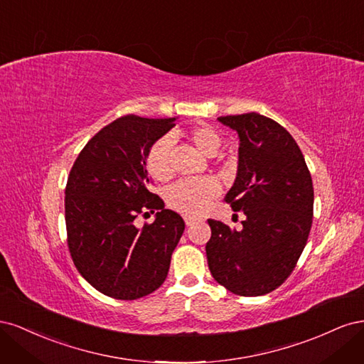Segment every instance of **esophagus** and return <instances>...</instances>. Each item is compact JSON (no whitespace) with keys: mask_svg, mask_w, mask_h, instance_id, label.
<instances>
[{"mask_svg":"<svg viewBox=\"0 0 364 364\" xmlns=\"http://www.w3.org/2000/svg\"><path fill=\"white\" fill-rule=\"evenodd\" d=\"M183 218H185V223H186V226H191V225H194V222H196V220H194L193 217H188V215H185Z\"/></svg>","mask_w":364,"mask_h":364,"instance_id":"34e87169","label":"esophagus"}]
</instances>
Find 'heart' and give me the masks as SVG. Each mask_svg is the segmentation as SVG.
<instances>
[{"instance_id": "1", "label": "heart", "mask_w": 364, "mask_h": 364, "mask_svg": "<svg viewBox=\"0 0 364 364\" xmlns=\"http://www.w3.org/2000/svg\"><path fill=\"white\" fill-rule=\"evenodd\" d=\"M194 147L206 156H215L222 147V136L213 126L202 124L194 127L188 134ZM173 136L165 135L153 144L147 153V168L159 182L168 181L173 176L171 165ZM220 193V185L214 179L181 181L168 190V205L188 217H197L206 211V208Z\"/></svg>"}]
</instances>
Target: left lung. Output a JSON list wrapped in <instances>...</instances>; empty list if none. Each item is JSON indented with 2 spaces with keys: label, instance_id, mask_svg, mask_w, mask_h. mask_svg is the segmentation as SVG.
Listing matches in <instances>:
<instances>
[{
  "label": "left lung",
  "instance_id": "8db88e82",
  "mask_svg": "<svg viewBox=\"0 0 364 364\" xmlns=\"http://www.w3.org/2000/svg\"><path fill=\"white\" fill-rule=\"evenodd\" d=\"M240 138L237 178L225 197L246 215L240 230L208 220L213 278L238 296H261L290 277L313 223L311 174L293 136L257 112L218 117Z\"/></svg>",
  "mask_w": 364,
  "mask_h": 364
}]
</instances>
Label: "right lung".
Instances as JSON below:
<instances>
[{
	"instance_id": "1",
	"label": "right lung",
	"mask_w": 364,
	"mask_h": 364,
	"mask_svg": "<svg viewBox=\"0 0 364 364\" xmlns=\"http://www.w3.org/2000/svg\"><path fill=\"white\" fill-rule=\"evenodd\" d=\"M176 118L121 117L95 134L77 156L65 188V222L74 266L95 290L134 301L159 289L183 218L149 191L147 153ZM156 222L134 226L139 213Z\"/></svg>"
}]
</instances>
